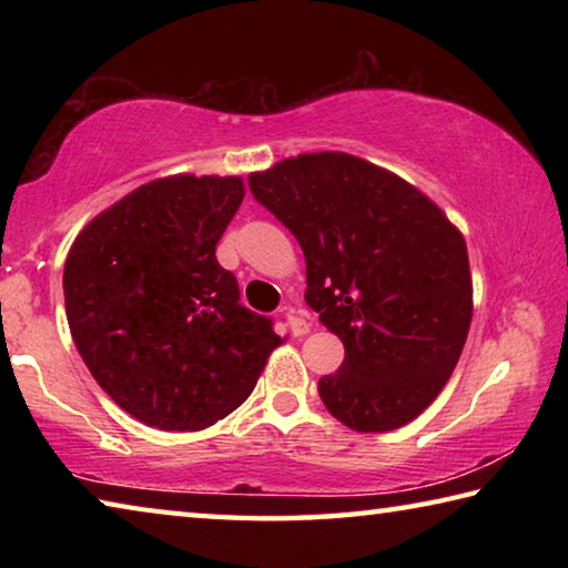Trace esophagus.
Listing matches in <instances>:
<instances>
[{"instance_id": "esophagus-1", "label": "esophagus", "mask_w": 568, "mask_h": 568, "mask_svg": "<svg viewBox=\"0 0 568 568\" xmlns=\"http://www.w3.org/2000/svg\"><path fill=\"white\" fill-rule=\"evenodd\" d=\"M285 321H287V328H291L295 338H303V335L311 333V321H307L303 313H297L295 307H285Z\"/></svg>"}]
</instances>
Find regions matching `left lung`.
<instances>
[{
  "mask_svg": "<svg viewBox=\"0 0 568 568\" xmlns=\"http://www.w3.org/2000/svg\"><path fill=\"white\" fill-rule=\"evenodd\" d=\"M250 190L305 255V301L345 345L318 393L343 426L386 434L418 418L454 373L474 318L460 230L426 192L348 152H305Z\"/></svg>",
  "mask_w": 568,
  "mask_h": 568,
  "instance_id": "1",
  "label": "left lung"
}]
</instances>
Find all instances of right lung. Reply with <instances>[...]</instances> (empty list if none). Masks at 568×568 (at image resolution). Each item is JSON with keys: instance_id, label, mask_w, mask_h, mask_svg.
I'll return each instance as SVG.
<instances>
[{"instance_id": "add662e5", "label": "right lung", "mask_w": 568, "mask_h": 568, "mask_svg": "<svg viewBox=\"0 0 568 568\" xmlns=\"http://www.w3.org/2000/svg\"><path fill=\"white\" fill-rule=\"evenodd\" d=\"M245 197L240 175L158 178L80 230L64 263L72 341L100 388L160 430L233 413L285 338L240 305L215 247Z\"/></svg>"}]
</instances>
